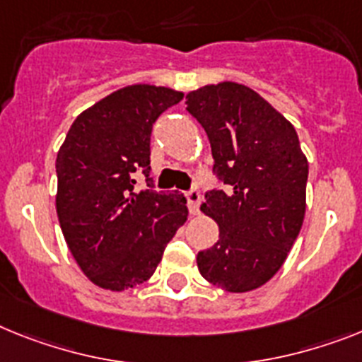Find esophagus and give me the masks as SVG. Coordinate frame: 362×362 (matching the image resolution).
Here are the masks:
<instances>
[{
  "label": "esophagus",
  "instance_id": "esophagus-1",
  "mask_svg": "<svg viewBox=\"0 0 362 362\" xmlns=\"http://www.w3.org/2000/svg\"><path fill=\"white\" fill-rule=\"evenodd\" d=\"M186 199H187V208H189V211L193 215L199 214V208H200V200H202V197H200V191L199 189H189L186 191Z\"/></svg>",
  "mask_w": 362,
  "mask_h": 362
}]
</instances>
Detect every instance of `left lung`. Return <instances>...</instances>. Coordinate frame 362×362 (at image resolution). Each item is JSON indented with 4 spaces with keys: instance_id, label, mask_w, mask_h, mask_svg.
I'll list each match as a JSON object with an SVG mask.
<instances>
[{
    "instance_id": "8db88e82",
    "label": "left lung",
    "mask_w": 362,
    "mask_h": 362,
    "mask_svg": "<svg viewBox=\"0 0 362 362\" xmlns=\"http://www.w3.org/2000/svg\"><path fill=\"white\" fill-rule=\"evenodd\" d=\"M206 130L214 173L226 189L200 206L218 224V241L199 252L209 284L228 293L265 285L281 269L305 215L309 163L293 124L259 93L238 83L202 86L186 95Z\"/></svg>"
}]
</instances>
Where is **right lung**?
I'll use <instances>...</instances> for the list:
<instances>
[{
  "label": "right lung",
  "mask_w": 362,
  "mask_h": 362,
  "mask_svg": "<svg viewBox=\"0 0 362 362\" xmlns=\"http://www.w3.org/2000/svg\"><path fill=\"white\" fill-rule=\"evenodd\" d=\"M184 93L132 84L77 115L57 154V215L71 256L108 291L132 289L154 274L167 243L187 221L186 197L154 191L151 132ZM141 170L148 189L134 191Z\"/></svg>",
  "instance_id": "obj_1"
}]
</instances>
